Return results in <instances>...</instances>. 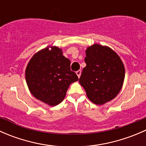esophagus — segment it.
<instances>
[{
	"label": "esophagus",
	"instance_id": "1",
	"mask_svg": "<svg viewBox=\"0 0 146 146\" xmlns=\"http://www.w3.org/2000/svg\"><path fill=\"white\" fill-rule=\"evenodd\" d=\"M76 75H77V76H78V77L80 78V75H81V70H78V71L76 72Z\"/></svg>",
	"mask_w": 146,
	"mask_h": 146
}]
</instances>
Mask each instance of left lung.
<instances>
[{
    "mask_svg": "<svg viewBox=\"0 0 146 146\" xmlns=\"http://www.w3.org/2000/svg\"><path fill=\"white\" fill-rule=\"evenodd\" d=\"M86 66L79 82L94 104L102 105L117 97L125 78V68L119 56L107 46L98 44L85 51Z\"/></svg>",
    "mask_w": 146,
    "mask_h": 146,
    "instance_id": "left-lung-1",
    "label": "left lung"
}]
</instances>
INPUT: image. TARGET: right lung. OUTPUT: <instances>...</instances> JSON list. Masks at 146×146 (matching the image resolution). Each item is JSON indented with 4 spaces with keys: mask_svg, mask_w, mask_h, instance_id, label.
Listing matches in <instances>:
<instances>
[{
    "mask_svg": "<svg viewBox=\"0 0 146 146\" xmlns=\"http://www.w3.org/2000/svg\"><path fill=\"white\" fill-rule=\"evenodd\" d=\"M70 61L62 49L48 46L34 54L25 70V79L31 94L49 106L60 104L72 82L78 80L70 68Z\"/></svg>",
    "mask_w": 146,
    "mask_h": 146,
    "instance_id": "add662e5",
    "label": "right lung"
}]
</instances>
